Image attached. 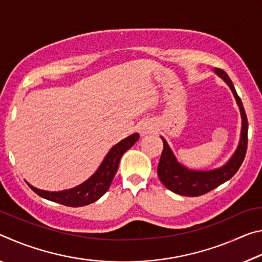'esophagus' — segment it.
<instances>
[{"label":"esophagus","instance_id":"obj_1","mask_svg":"<svg viewBox=\"0 0 262 262\" xmlns=\"http://www.w3.org/2000/svg\"><path fill=\"white\" fill-rule=\"evenodd\" d=\"M152 125H151V122L150 121H144V122H142L141 125L139 126V133H140V135L141 136H144V135H147V134H149L150 132H152Z\"/></svg>","mask_w":262,"mask_h":262}]
</instances>
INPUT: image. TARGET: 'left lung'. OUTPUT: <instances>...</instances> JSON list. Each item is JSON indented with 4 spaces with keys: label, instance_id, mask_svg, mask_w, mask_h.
<instances>
[{
    "label": "left lung",
    "instance_id": "8db88e82",
    "mask_svg": "<svg viewBox=\"0 0 262 262\" xmlns=\"http://www.w3.org/2000/svg\"><path fill=\"white\" fill-rule=\"evenodd\" d=\"M215 73L227 82L230 89H231L234 98L237 100L239 110H241L243 119L241 142H239L236 152L233 154L231 159L224 166L212 171H193L184 167L177 162L174 155L172 154L166 141L162 137L164 148L157 167L159 180L171 192L184 195V196H200V195L210 192V190L219 187L220 185L225 183V181L231 179L239 170L246 155L248 122L241 97L237 95L236 89H234L231 79H230L228 74L224 70L215 68Z\"/></svg>",
    "mask_w": 262,
    "mask_h": 262
}]
</instances>
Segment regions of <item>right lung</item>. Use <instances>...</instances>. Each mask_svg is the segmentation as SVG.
I'll return each mask as SVG.
<instances>
[{"label": "right lung", "instance_id": "add662e5", "mask_svg": "<svg viewBox=\"0 0 262 262\" xmlns=\"http://www.w3.org/2000/svg\"><path fill=\"white\" fill-rule=\"evenodd\" d=\"M139 137L140 135L135 133V134L126 137L125 140L115 144L110 150L107 156L105 157L104 162L101 163L96 173L90 179H88L85 183L77 186V187L62 190V192H46V190L35 188L30 184L28 185L39 196L46 199V200L60 203V205L68 207H83L90 205V203L97 201L107 192L118 171L119 163H120L122 155L135 144Z\"/></svg>", "mask_w": 262, "mask_h": 262}]
</instances>
